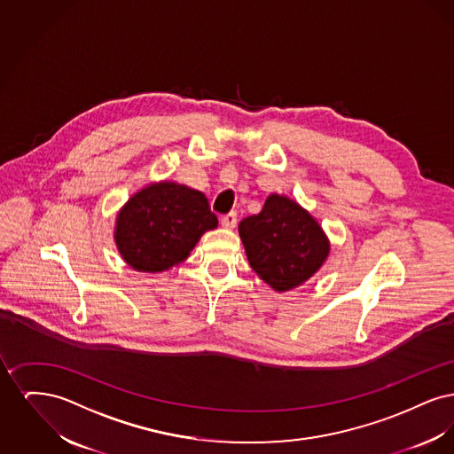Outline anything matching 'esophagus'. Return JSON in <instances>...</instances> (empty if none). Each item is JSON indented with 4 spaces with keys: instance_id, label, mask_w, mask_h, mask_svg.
Returning a JSON list of instances; mask_svg holds the SVG:
<instances>
[{
    "instance_id": "34e87169",
    "label": "esophagus",
    "mask_w": 454,
    "mask_h": 454,
    "mask_svg": "<svg viewBox=\"0 0 454 454\" xmlns=\"http://www.w3.org/2000/svg\"><path fill=\"white\" fill-rule=\"evenodd\" d=\"M221 226L226 230H233L237 226V213H228L221 216Z\"/></svg>"
}]
</instances>
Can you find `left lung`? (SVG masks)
I'll return each mask as SVG.
<instances>
[{
  "mask_svg": "<svg viewBox=\"0 0 454 454\" xmlns=\"http://www.w3.org/2000/svg\"><path fill=\"white\" fill-rule=\"evenodd\" d=\"M238 231L250 267L278 293L313 278L330 254L318 221L286 195H269L259 215L245 217Z\"/></svg>",
  "mask_w": 454,
  "mask_h": 454,
  "instance_id": "1",
  "label": "left lung"
}]
</instances>
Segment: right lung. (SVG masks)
I'll return each instance as SVG.
<instances>
[{
    "label": "right lung",
    "mask_w": 454,
    "mask_h": 454,
    "mask_svg": "<svg viewBox=\"0 0 454 454\" xmlns=\"http://www.w3.org/2000/svg\"><path fill=\"white\" fill-rule=\"evenodd\" d=\"M217 228L206 195L175 182H156L130 197L115 221V245L137 272H163L191 255Z\"/></svg>",
    "instance_id": "right-lung-1"
}]
</instances>
